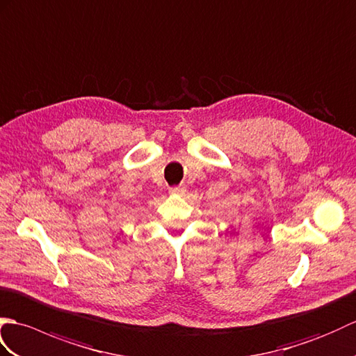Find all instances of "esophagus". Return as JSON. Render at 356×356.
I'll use <instances>...</instances> for the list:
<instances>
[{
	"label": "esophagus",
	"instance_id": "esophagus-1",
	"mask_svg": "<svg viewBox=\"0 0 356 356\" xmlns=\"http://www.w3.org/2000/svg\"><path fill=\"white\" fill-rule=\"evenodd\" d=\"M169 192H170L172 195H181V193H184V192H186V187H184V186H175V187H170V188H169Z\"/></svg>",
	"mask_w": 356,
	"mask_h": 356
}]
</instances>
